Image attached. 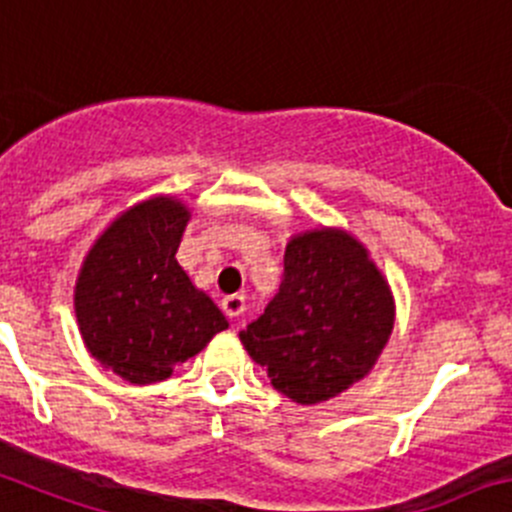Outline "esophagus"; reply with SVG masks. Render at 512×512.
Instances as JSON below:
<instances>
[{
  "label": "esophagus",
  "instance_id": "34e87169",
  "mask_svg": "<svg viewBox=\"0 0 512 512\" xmlns=\"http://www.w3.org/2000/svg\"><path fill=\"white\" fill-rule=\"evenodd\" d=\"M221 309H223V314L228 316V319H238V316H241L243 311H246V299H243V294L223 296Z\"/></svg>",
  "mask_w": 512,
  "mask_h": 512
}]
</instances>
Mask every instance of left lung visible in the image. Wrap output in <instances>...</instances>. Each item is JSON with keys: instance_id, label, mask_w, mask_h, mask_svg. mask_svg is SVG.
<instances>
[{"instance_id": "obj_1", "label": "left lung", "mask_w": 512, "mask_h": 512, "mask_svg": "<svg viewBox=\"0 0 512 512\" xmlns=\"http://www.w3.org/2000/svg\"><path fill=\"white\" fill-rule=\"evenodd\" d=\"M392 326V291L367 248L321 228L286 243L279 294L238 337L274 389L319 405L367 377Z\"/></svg>"}]
</instances>
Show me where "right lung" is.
Segmentation results:
<instances>
[{
    "mask_svg": "<svg viewBox=\"0 0 512 512\" xmlns=\"http://www.w3.org/2000/svg\"><path fill=\"white\" fill-rule=\"evenodd\" d=\"M188 218L178 198H150L115 218L82 261L75 314L85 347L130 384L168 379L228 329L175 261Z\"/></svg>",
    "mask_w": 512,
    "mask_h": 512,
    "instance_id": "right-lung-1",
    "label": "right lung"
}]
</instances>
